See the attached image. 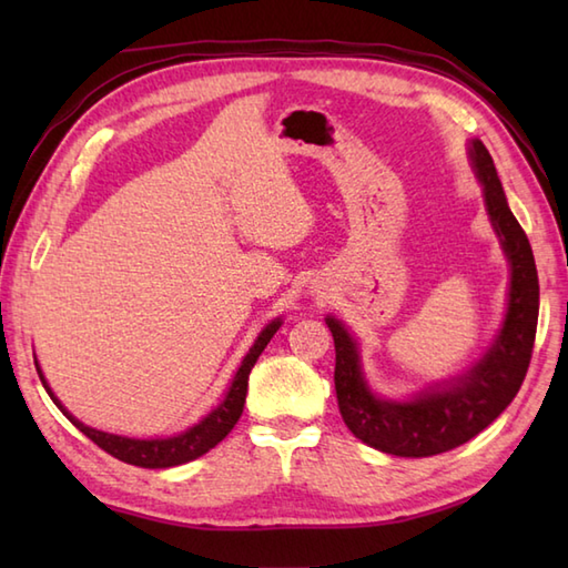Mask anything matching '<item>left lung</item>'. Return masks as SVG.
Here are the masks:
<instances>
[{
    "mask_svg": "<svg viewBox=\"0 0 568 568\" xmlns=\"http://www.w3.org/2000/svg\"><path fill=\"white\" fill-rule=\"evenodd\" d=\"M470 168L484 187L488 220L510 263L508 310L496 339L462 376L442 381L405 400L371 390L361 366L358 344L336 317H324L334 336V388L346 427L373 449L422 458L444 454L484 432L520 390L532 358L539 281L527 234L508 207L496 165L484 141L468 143Z\"/></svg>",
    "mask_w": 568,
    "mask_h": 568,
    "instance_id": "left-lung-1",
    "label": "left lung"
}]
</instances>
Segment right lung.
Listing matches in <instances>:
<instances>
[{
  "label": "right lung",
  "mask_w": 568,
  "mask_h": 568,
  "mask_svg": "<svg viewBox=\"0 0 568 568\" xmlns=\"http://www.w3.org/2000/svg\"><path fill=\"white\" fill-rule=\"evenodd\" d=\"M283 320L275 317L273 322L265 324L261 329V334L256 336V342L248 348V354L241 361V366L236 368L232 385H229V390L224 393V397L220 400L212 413L204 415L197 425L187 427L185 432L175 434V437H155V439H134V437H122V434H110V432H102V429H94L82 425L78 417H72L65 405L58 400L55 393L51 390V385L43 378V371L39 366V361L33 356V364L36 371H39V378L43 383L45 393L51 395V400L55 403V407L63 413L72 425H75L84 437H90L94 444L104 449L106 454H112L114 458L131 466H141V468H171V466H180V464H187L192 458H197L202 454H207L210 449H214L216 444H220L229 432L234 429V425L239 422L241 413H244V403H246V390H248V373L256 364L261 352L268 342L273 339V334L281 329Z\"/></svg>",
  "instance_id": "1"
}]
</instances>
